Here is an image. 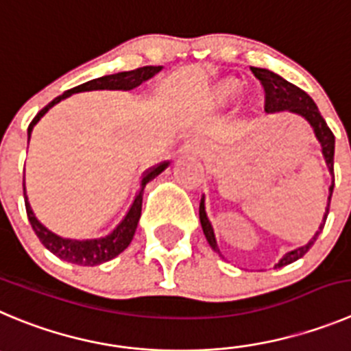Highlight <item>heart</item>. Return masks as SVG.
<instances>
[{
  "instance_id": "b5f03b06",
  "label": "heart",
  "mask_w": 351,
  "mask_h": 351,
  "mask_svg": "<svg viewBox=\"0 0 351 351\" xmlns=\"http://www.w3.org/2000/svg\"><path fill=\"white\" fill-rule=\"evenodd\" d=\"M234 90H235V83H227V86H225V91H227V93H232Z\"/></svg>"
}]
</instances>
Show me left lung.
Listing matches in <instances>:
<instances>
[{
    "instance_id": "1",
    "label": "left lung",
    "mask_w": 351,
    "mask_h": 351,
    "mask_svg": "<svg viewBox=\"0 0 351 351\" xmlns=\"http://www.w3.org/2000/svg\"><path fill=\"white\" fill-rule=\"evenodd\" d=\"M251 72H253L256 80H260L261 86H263L265 90V112L271 114V112H280V110H289V112L300 114L301 117H304V119L308 121L310 126L313 128V133H315L317 140H319L320 145H322V154L324 157H326L329 171L332 173V178H334V135H332V131H330V128L327 126L326 119L320 116L319 109H317L315 106V101H313L308 95L304 93L303 90H300L298 86L291 84L289 81H286L284 77H280L279 74H275V72L267 71V69H260V67H251ZM332 189H334V180H332V185L329 186L330 194H329V202H327V208H326V215H324L322 223H320L319 230H317V234L313 235L312 241H310L308 244L301 245V247H298V250L287 253L279 263L275 265V267H284V265L293 263V261L300 260V258H303L304 254L308 253V250L313 245V242L317 241L320 232H322L324 225H326L327 215H329ZM199 218H201L202 230H204V235L206 239H208L209 245H211L215 251H218V247H216L215 234H213L211 223H209L208 216H206L204 201H202V199H201V206H199Z\"/></svg>"
}]
</instances>
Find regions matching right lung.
I'll return each instance as SVG.
<instances>
[{
	"label": "right lung",
	"instance_id": "obj_1",
	"mask_svg": "<svg viewBox=\"0 0 351 351\" xmlns=\"http://www.w3.org/2000/svg\"><path fill=\"white\" fill-rule=\"evenodd\" d=\"M160 65H145V67H138L135 71H126V72H117V74H110V76L97 77V80H91L88 83L80 84V86L67 90L65 93L58 95L57 98L48 104L47 107H43L38 114H36L34 119L31 121L27 128V135L31 138V131L34 128V124L41 119L45 114L48 112L50 107H53L55 104H58L64 98L71 97L72 93H77V91H90V90H133V88L140 86L143 81L150 80L152 76H156L157 72L160 71ZM168 160L165 162H159L157 166L147 169L142 176V182H140V191L135 195V201L128 209L124 220L121 221L116 227V230L112 234H109L107 237L101 239H93V241H71V239H62L58 235L51 234L48 228L43 227L38 221V218L32 213L31 206H29L27 195H25V183H24V199H25V211H27L29 223H31L32 230L38 235V239L41 241V244L47 247L48 251L58 256L60 260L69 261V263L74 265H84V267H93V265H100L104 261H109L112 258H116L117 254L123 253L130 245L131 239L135 235L136 225H138L140 215H142V199H143V189H145L147 183L150 180L156 178L157 175L165 171L168 168Z\"/></svg>",
	"mask_w": 351,
	"mask_h": 351
}]
</instances>
